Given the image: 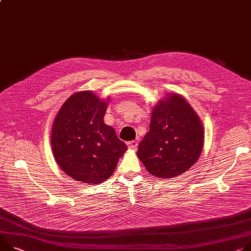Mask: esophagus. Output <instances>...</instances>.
I'll list each match as a JSON object with an SVG mask.
<instances>
[{
  "label": "esophagus",
  "instance_id": "1",
  "mask_svg": "<svg viewBox=\"0 0 251 251\" xmlns=\"http://www.w3.org/2000/svg\"><path fill=\"white\" fill-rule=\"evenodd\" d=\"M127 147H128V149H130V150H136L137 147H138V142H136V141H130V142L127 143Z\"/></svg>",
  "mask_w": 251,
  "mask_h": 251
}]
</instances>
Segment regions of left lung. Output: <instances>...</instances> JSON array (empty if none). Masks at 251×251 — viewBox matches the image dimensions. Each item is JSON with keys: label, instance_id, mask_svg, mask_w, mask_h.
Returning a JSON list of instances; mask_svg holds the SVG:
<instances>
[{"label": "left lung", "instance_id": "left-lung-1", "mask_svg": "<svg viewBox=\"0 0 251 251\" xmlns=\"http://www.w3.org/2000/svg\"><path fill=\"white\" fill-rule=\"evenodd\" d=\"M151 111L150 130L139 145L138 158L157 178L177 177L194 165L204 144L199 115L176 93H168Z\"/></svg>", "mask_w": 251, "mask_h": 251}]
</instances>
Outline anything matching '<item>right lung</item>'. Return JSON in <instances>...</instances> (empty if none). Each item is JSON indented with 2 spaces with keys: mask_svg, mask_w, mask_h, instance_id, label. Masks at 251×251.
<instances>
[{
  "mask_svg": "<svg viewBox=\"0 0 251 251\" xmlns=\"http://www.w3.org/2000/svg\"><path fill=\"white\" fill-rule=\"evenodd\" d=\"M108 99L90 90L72 94L57 113L51 131L54 158L66 175L87 184H100L112 175L127 150L103 118Z\"/></svg>",
  "mask_w": 251,
  "mask_h": 251,
  "instance_id": "add662e5",
  "label": "right lung"
}]
</instances>
